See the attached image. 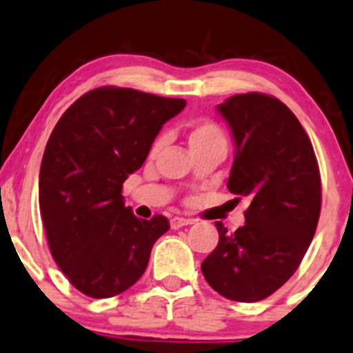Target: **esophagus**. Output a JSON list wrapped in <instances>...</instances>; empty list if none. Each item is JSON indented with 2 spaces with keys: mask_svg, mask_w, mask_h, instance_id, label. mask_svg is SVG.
<instances>
[{
  "mask_svg": "<svg viewBox=\"0 0 353 353\" xmlns=\"http://www.w3.org/2000/svg\"><path fill=\"white\" fill-rule=\"evenodd\" d=\"M194 221L193 219H186V217H173L172 221H170V225H172V229H180V228H185V225H190L193 224Z\"/></svg>",
  "mask_w": 353,
  "mask_h": 353,
  "instance_id": "34e87169",
  "label": "esophagus"
}]
</instances>
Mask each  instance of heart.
Listing matches in <instances>:
<instances>
[{
    "mask_svg": "<svg viewBox=\"0 0 353 353\" xmlns=\"http://www.w3.org/2000/svg\"><path fill=\"white\" fill-rule=\"evenodd\" d=\"M186 143H188L191 152L210 145H225V137L223 129H221L216 123L203 119L190 124V128L186 129ZM160 145H162V139H159V141L154 143L152 154H155V152L160 149Z\"/></svg>",
    "mask_w": 353,
    "mask_h": 353,
    "instance_id": "1",
    "label": "heart"
}]
</instances>
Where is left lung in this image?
Returning a JSON list of instances; mask_svg holds the SVG:
<instances>
[{"label":"left lung","mask_w":353,"mask_h":353,"mask_svg":"<svg viewBox=\"0 0 353 353\" xmlns=\"http://www.w3.org/2000/svg\"><path fill=\"white\" fill-rule=\"evenodd\" d=\"M217 111L236 145L228 188L249 196L250 206L234 234L214 223L219 242L201 270L221 296L255 303L290 280L314 237L319 167L306 130L280 99L234 94Z\"/></svg>","instance_id":"left-lung-1"}]
</instances>
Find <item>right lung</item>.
<instances>
[{
  "mask_svg": "<svg viewBox=\"0 0 353 353\" xmlns=\"http://www.w3.org/2000/svg\"><path fill=\"white\" fill-rule=\"evenodd\" d=\"M186 106L132 88L91 90L52 130L39 173V208L52 256L90 298L123 293L145 272L170 229L124 206L123 183L142 167L162 125Z\"/></svg>",
  "mask_w": 353,
  "mask_h": 353,
  "instance_id": "1",
  "label": "right lung"
}]
</instances>
